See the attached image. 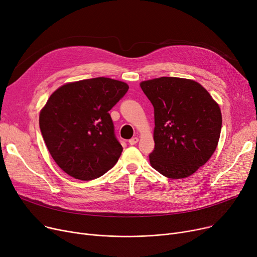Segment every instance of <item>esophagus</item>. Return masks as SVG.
<instances>
[{
	"label": "esophagus",
	"mask_w": 257,
	"mask_h": 257,
	"mask_svg": "<svg viewBox=\"0 0 257 257\" xmlns=\"http://www.w3.org/2000/svg\"><path fill=\"white\" fill-rule=\"evenodd\" d=\"M139 142V138H132L129 140V144L130 145H137Z\"/></svg>",
	"instance_id": "1"
}]
</instances>
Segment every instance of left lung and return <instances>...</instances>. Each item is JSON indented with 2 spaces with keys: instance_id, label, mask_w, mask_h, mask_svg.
<instances>
[{
  "instance_id": "left-lung-1",
  "label": "left lung",
  "mask_w": 257,
  "mask_h": 257,
  "mask_svg": "<svg viewBox=\"0 0 257 257\" xmlns=\"http://www.w3.org/2000/svg\"><path fill=\"white\" fill-rule=\"evenodd\" d=\"M141 87L154 107L151 166L171 179L191 176L218 146L222 128L219 105L193 80L161 77L144 81Z\"/></svg>"
}]
</instances>
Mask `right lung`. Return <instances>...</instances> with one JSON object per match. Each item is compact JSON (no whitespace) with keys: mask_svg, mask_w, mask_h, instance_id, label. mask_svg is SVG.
Returning <instances> with one entry per match:
<instances>
[{"mask_svg":"<svg viewBox=\"0 0 257 257\" xmlns=\"http://www.w3.org/2000/svg\"><path fill=\"white\" fill-rule=\"evenodd\" d=\"M128 88L121 81L98 77L64 84L51 94L39 128L51 156L70 176L92 180L117 163L123 147L109 110Z\"/></svg>","mask_w":257,"mask_h":257,"instance_id":"add662e5","label":"right lung"}]
</instances>
